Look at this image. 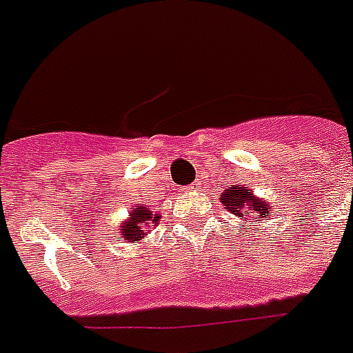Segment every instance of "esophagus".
<instances>
[{"label":"esophagus","mask_w":353,"mask_h":353,"mask_svg":"<svg viewBox=\"0 0 353 353\" xmlns=\"http://www.w3.org/2000/svg\"><path fill=\"white\" fill-rule=\"evenodd\" d=\"M197 186H199V185H197V183H192V185H190V186H188V190H192V192H196V190H197Z\"/></svg>","instance_id":"1"}]
</instances>
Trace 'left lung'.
I'll return each instance as SVG.
<instances>
[{"label":"left lung","mask_w":353,"mask_h":353,"mask_svg":"<svg viewBox=\"0 0 353 353\" xmlns=\"http://www.w3.org/2000/svg\"><path fill=\"white\" fill-rule=\"evenodd\" d=\"M219 201L223 203L226 210L232 212L241 221H246V219L252 217L250 226H254V221H263V219L270 216L274 219L270 203L266 201V199L254 196V192L245 185H230L223 192Z\"/></svg>","instance_id":"left-lung-1"}]
</instances>
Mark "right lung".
I'll use <instances>...</instances> for the list:
<instances>
[{"label": "right lung", "instance_id": "obj_1", "mask_svg": "<svg viewBox=\"0 0 353 353\" xmlns=\"http://www.w3.org/2000/svg\"><path fill=\"white\" fill-rule=\"evenodd\" d=\"M159 214H154L150 208L147 206H137V208H132L130 217L127 221L121 223V228H119V236H123L127 239V243L139 241L141 237L148 236L145 228L147 226H157L159 223Z\"/></svg>", "mask_w": 353, "mask_h": 353}]
</instances>
